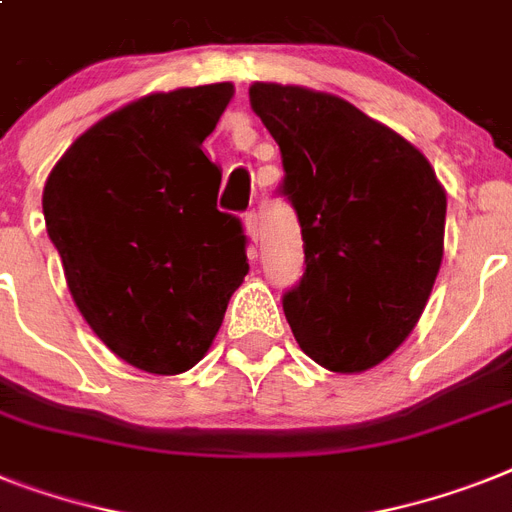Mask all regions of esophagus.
I'll return each instance as SVG.
<instances>
[{"label": "esophagus", "mask_w": 512, "mask_h": 512, "mask_svg": "<svg viewBox=\"0 0 512 512\" xmlns=\"http://www.w3.org/2000/svg\"><path fill=\"white\" fill-rule=\"evenodd\" d=\"M246 235L251 243H259L261 230H259V217H256V211H248L246 214Z\"/></svg>", "instance_id": "obj_1"}]
</instances>
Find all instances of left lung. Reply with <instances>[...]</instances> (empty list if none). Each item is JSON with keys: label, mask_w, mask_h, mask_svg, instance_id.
Returning <instances> with one entry per match:
<instances>
[{"label": "left lung", "mask_w": 512, "mask_h": 512, "mask_svg": "<svg viewBox=\"0 0 512 512\" xmlns=\"http://www.w3.org/2000/svg\"><path fill=\"white\" fill-rule=\"evenodd\" d=\"M248 96L280 143L282 193L301 222L306 272L282 301L287 324L324 369H374L432 295L445 188L411 141L340 96L282 83H253Z\"/></svg>", "instance_id": "obj_1"}]
</instances>
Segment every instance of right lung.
<instances>
[{
  "instance_id": "right-lung-1",
  "label": "right lung",
  "mask_w": 512,
  "mask_h": 512,
  "mask_svg": "<svg viewBox=\"0 0 512 512\" xmlns=\"http://www.w3.org/2000/svg\"><path fill=\"white\" fill-rule=\"evenodd\" d=\"M232 94L211 83L141 96L78 135L46 177V232L75 306L149 374H183L209 353L248 274L240 219L217 209L222 172L201 149Z\"/></svg>"
}]
</instances>
